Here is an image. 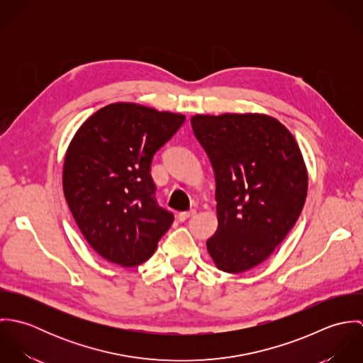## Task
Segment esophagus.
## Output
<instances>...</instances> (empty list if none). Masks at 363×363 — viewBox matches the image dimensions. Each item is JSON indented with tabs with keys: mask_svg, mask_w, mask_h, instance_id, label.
I'll use <instances>...</instances> for the list:
<instances>
[{
	"mask_svg": "<svg viewBox=\"0 0 363 363\" xmlns=\"http://www.w3.org/2000/svg\"><path fill=\"white\" fill-rule=\"evenodd\" d=\"M193 215H196V211H194V209H190V211H186V212H180V213H179V220L184 222V220H187L189 218H191Z\"/></svg>",
	"mask_w": 363,
	"mask_h": 363,
	"instance_id": "34e87169",
	"label": "esophagus"
}]
</instances>
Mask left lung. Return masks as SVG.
<instances>
[{"mask_svg": "<svg viewBox=\"0 0 363 363\" xmlns=\"http://www.w3.org/2000/svg\"><path fill=\"white\" fill-rule=\"evenodd\" d=\"M215 173L218 229L208 253L225 272L247 271L267 257L296 223L308 172L294 135L264 114L191 118Z\"/></svg>", "mask_w": 363, "mask_h": 363, "instance_id": "1", "label": "left lung"}]
</instances>
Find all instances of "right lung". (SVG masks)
<instances>
[{"label": "right lung", "instance_id": "1", "mask_svg": "<svg viewBox=\"0 0 363 363\" xmlns=\"http://www.w3.org/2000/svg\"><path fill=\"white\" fill-rule=\"evenodd\" d=\"M184 120L141 104H113L92 114L72 138L64 196L84 238L107 261L143 264L173 223V213L156 203L151 163Z\"/></svg>", "mask_w": 363, "mask_h": 363}]
</instances>
